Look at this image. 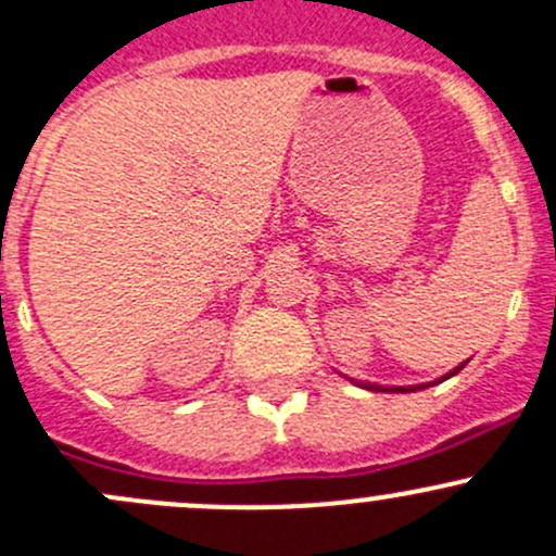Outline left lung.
<instances>
[{
    "instance_id": "left-lung-1",
    "label": "left lung",
    "mask_w": 556,
    "mask_h": 556,
    "mask_svg": "<svg viewBox=\"0 0 556 556\" xmlns=\"http://www.w3.org/2000/svg\"><path fill=\"white\" fill-rule=\"evenodd\" d=\"M469 362V358H467ZM467 362H462L459 367H454L451 371H446V375H441L438 380H430V382H419V386H377V382H362V380H353V377H345V380H351L353 386L364 388V390H375V393H417V390H425V388H432V386H441L443 380H448V377L459 375L462 369L467 367Z\"/></svg>"
}]
</instances>
